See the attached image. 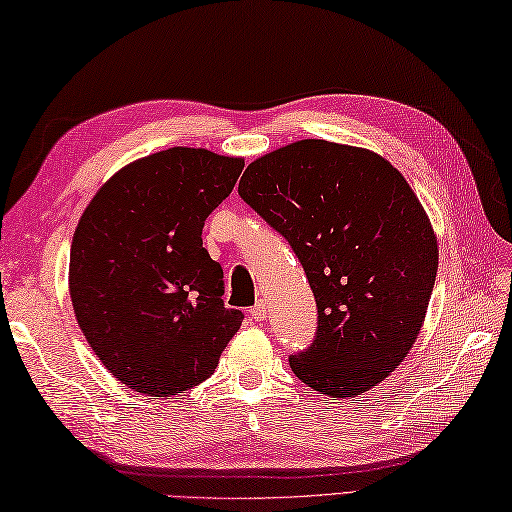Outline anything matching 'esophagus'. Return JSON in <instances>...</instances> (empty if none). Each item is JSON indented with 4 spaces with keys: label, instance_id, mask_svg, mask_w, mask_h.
<instances>
[{
    "label": "esophagus",
    "instance_id": "34e87169",
    "mask_svg": "<svg viewBox=\"0 0 512 512\" xmlns=\"http://www.w3.org/2000/svg\"><path fill=\"white\" fill-rule=\"evenodd\" d=\"M266 312H268V310H266V303H264V301H259L257 306H253V308L248 310L250 319L257 321V323H259V321H266Z\"/></svg>",
    "mask_w": 512,
    "mask_h": 512
}]
</instances>
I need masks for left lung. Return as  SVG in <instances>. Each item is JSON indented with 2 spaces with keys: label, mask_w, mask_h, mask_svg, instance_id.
<instances>
[{
  "label": "left lung",
  "mask_w": 512,
  "mask_h": 512,
  "mask_svg": "<svg viewBox=\"0 0 512 512\" xmlns=\"http://www.w3.org/2000/svg\"><path fill=\"white\" fill-rule=\"evenodd\" d=\"M239 195L288 239L317 299V339L292 372L332 398L383 383L416 343L438 273L436 233L402 173L308 138L250 162Z\"/></svg>",
  "instance_id": "obj_1"
}]
</instances>
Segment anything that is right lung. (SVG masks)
Here are the masks:
<instances>
[{"label": "right lung", "instance_id": "obj_1", "mask_svg": "<svg viewBox=\"0 0 512 512\" xmlns=\"http://www.w3.org/2000/svg\"><path fill=\"white\" fill-rule=\"evenodd\" d=\"M244 158L171 147L129 162L96 191L70 248L74 317L99 361L147 396L209 378L244 314L224 308L204 220Z\"/></svg>", "mask_w": 512, "mask_h": 512}]
</instances>
